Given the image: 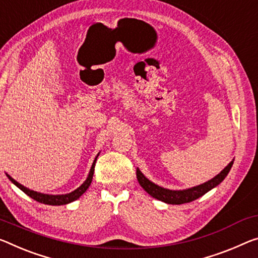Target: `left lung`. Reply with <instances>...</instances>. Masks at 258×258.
Here are the masks:
<instances>
[{
	"label": "left lung",
	"mask_w": 258,
	"mask_h": 258,
	"mask_svg": "<svg viewBox=\"0 0 258 258\" xmlns=\"http://www.w3.org/2000/svg\"><path fill=\"white\" fill-rule=\"evenodd\" d=\"M233 165V161L228 164L223 171H220L216 177H214L211 180H208L207 182L201 183V185L187 188V189L182 190H171L167 188H163L161 186L156 185V183L151 182L149 179H147L144 173L140 170L137 169V178L138 181L140 183L141 187L154 199H157L159 201L169 203V204H183L194 201V200L201 198L208 191L211 190L212 188L218 186L222 182L225 177L230 172L231 167Z\"/></svg>",
	"instance_id": "left-lung-1"
}]
</instances>
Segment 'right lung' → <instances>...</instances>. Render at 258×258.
Segmentation results:
<instances>
[{"label":"right lung","instance_id":"obj_1","mask_svg":"<svg viewBox=\"0 0 258 258\" xmlns=\"http://www.w3.org/2000/svg\"><path fill=\"white\" fill-rule=\"evenodd\" d=\"M97 156H99V154H97ZM97 156L95 157V159H94L92 167H91V171H89V173H88V177L84 181L83 185L79 186L76 190H73V191H71V193H69V194L50 195V194L39 193V191L32 190V189H30V188H26L25 186L20 185V183L16 181L14 178H11L9 174H7V177L9 178L10 181L14 182L15 185L19 188V189H22L24 193L30 196V198H32L33 200H35V201H38L40 203H43V204H49V206H63V204H68V203H71L73 201H76V200L79 199L80 196L83 195L86 190H87V188L91 186V182H92V179H93L94 169H95V163H96Z\"/></svg>","mask_w":258,"mask_h":258}]
</instances>
